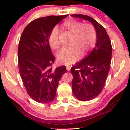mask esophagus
<instances>
[{
  "label": "esophagus",
  "mask_w": 130,
  "mask_h": 130,
  "mask_svg": "<svg viewBox=\"0 0 130 130\" xmlns=\"http://www.w3.org/2000/svg\"><path fill=\"white\" fill-rule=\"evenodd\" d=\"M71 65H66V68H67V71H70V69H71Z\"/></svg>",
  "instance_id": "1"
}]
</instances>
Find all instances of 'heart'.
<instances>
[{
    "mask_svg": "<svg viewBox=\"0 0 130 130\" xmlns=\"http://www.w3.org/2000/svg\"><path fill=\"white\" fill-rule=\"evenodd\" d=\"M62 28L73 34V37L70 43L71 46L62 48L57 54V60L59 63L71 64L79 59L80 51L85 53L95 46L96 32L90 25L83 24L73 19L65 20L62 24ZM48 42L50 47L54 50H57L60 46L56 28H54L51 32Z\"/></svg>",
    "mask_w": 130,
    "mask_h": 130,
    "instance_id": "1",
    "label": "heart"
}]
</instances>
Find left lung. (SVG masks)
<instances>
[{
	"label": "left lung",
	"mask_w": 130,
	"mask_h": 130,
	"mask_svg": "<svg viewBox=\"0 0 130 130\" xmlns=\"http://www.w3.org/2000/svg\"><path fill=\"white\" fill-rule=\"evenodd\" d=\"M71 16L90 22L96 32L93 50L71 68L73 93L79 100L87 101L96 97L103 89L111 66V43L105 29L92 18L79 14Z\"/></svg>",
	"instance_id": "8db88e82"
}]
</instances>
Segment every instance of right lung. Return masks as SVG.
I'll return each instance as SVG.
<instances>
[{"label":"right lung","instance_id":"1","mask_svg":"<svg viewBox=\"0 0 130 130\" xmlns=\"http://www.w3.org/2000/svg\"><path fill=\"white\" fill-rule=\"evenodd\" d=\"M67 16H49L35 19L26 27L19 40V73L27 93L40 103L54 100L59 81L67 72L65 66L52 69L55 58L48 38L57 24Z\"/></svg>","mask_w":130,"mask_h":130}]
</instances>
